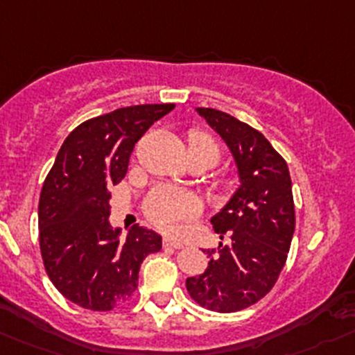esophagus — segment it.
<instances>
[{
    "label": "esophagus",
    "instance_id": "34e87169",
    "mask_svg": "<svg viewBox=\"0 0 355 355\" xmlns=\"http://www.w3.org/2000/svg\"><path fill=\"white\" fill-rule=\"evenodd\" d=\"M162 245H164L166 248H184V243H182V241L173 240V238H164V240H162Z\"/></svg>",
    "mask_w": 355,
    "mask_h": 355
}]
</instances>
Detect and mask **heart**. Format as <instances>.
I'll return each mask as SVG.
<instances>
[{"label":"heart","mask_w":355,"mask_h":355,"mask_svg":"<svg viewBox=\"0 0 355 355\" xmlns=\"http://www.w3.org/2000/svg\"><path fill=\"white\" fill-rule=\"evenodd\" d=\"M189 150L210 155L215 162L218 161V155H220L218 145L215 144L214 138L205 135V132H194L191 137ZM198 211H200V205H198L196 198L193 194L184 193V191H177V189L159 187L152 191L145 201L147 217L164 230H170L178 220L194 217Z\"/></svg>","instance_id":"obj_1"}]
</instances>
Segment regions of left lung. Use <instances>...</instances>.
I'll return each instance as SVG.
<instances>
[{
  "label": "left lung",
  "mask_w": 355,
  "mask_h": 355,
  "mask_svg": "<svg viewBox=\"0 0 355 355\" xmlns=\"http://www.w3.org/2000/svg\"><path fill=\"white\" fill-rule=\"evenodd\" d=\"M233 154L240 187L211 217V226L230 243L208 248L207 270L185 280L203 308L231 313L263 300L278 280L293 241V184L287 162L257 129L215 108H196Z\"/></svg>",
  "instance_id": "8db88e82"
}]
</instances>
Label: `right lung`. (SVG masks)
<instances>
[{"mask_svg":"<svg viewBox=\"0 0 355 355\" xmlns=\"http://www.w3.org/2000/svg\"><path fill=\"white\" fill-rule=\"evenodd\" d=\"M173 108L137 105L89 119L59 148L40 194V250L49 278L71 303L92 312L125 303L145 257L161 250V236L138 224L119 240L121 230L108 220V189L125 177L145 131Z\"/></svg>","mask_w":355,"mask_h":355,"instance_id":"right-lung-1","label":"right lung"}]
</instances>
